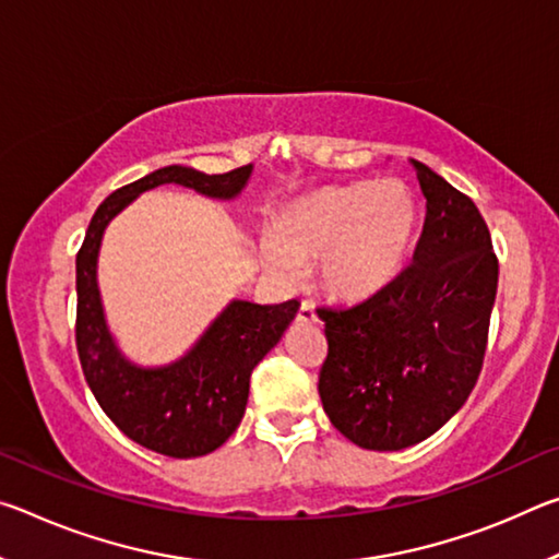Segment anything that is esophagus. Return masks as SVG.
Listing matches in <instances>:
<instances>
[{
  "label": "esophagus",
  "instance_id": "34e87169",
  "mask_svg": "<svg viewBox=\"0 0 559 559\" xmlns=\"http://www.w3.org/2000/svg\"><path fill=\"white\" fill-rule=\"evenodd\" d=\"M298 323H318V316H316V308L310 306V302H300L298 308V316H296Z\"/></svg>",
  "mask_w": 559,
  "mask_h": 559
}]
</instances>
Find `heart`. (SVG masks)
Returning <instances> with one entry per match:
<instances>
[{
	"instance_id": "b5f03b06",
	"label": "heart",
	"mask_w": 559,
	"mask_h": 559,
	"mask_svg": "<svg viewBox=\"0 0 559 559\" xmlns=\"http://www.w3.org/2000/svg\"><path fill=\"white\" fill-rule=\"evenodd\" d=\"M416 202L402 182L325 187L288 204L271 226L263 261L281 281L323 261L328 293L362 300L384 288L409 253Z\"/></svg>"
}]
</instances>
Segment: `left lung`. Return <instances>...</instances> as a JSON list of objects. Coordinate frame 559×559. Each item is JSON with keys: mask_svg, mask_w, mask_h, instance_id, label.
Masks as SVG:
<instances>
[{"mask_svg": "<svg viewBox=\"0 0 559 559\" xmlns=\"http://www.w3.org/2000/svg\"><path fill=\"white\" fill-rule=\"evenodd\" d=\"M427 197L414 261L370 298L318 310L328 357L318 392L333 427L370 451L429 439L484 367L498 259L478 206L412 159Z\"/></svg>", "mask_w": 559, "mask_h": 559, "instance_id": "left-lung-1", "label": "left lung"}]
</instances>
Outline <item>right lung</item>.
<instances>
[{
    "mask_svg": "<svg viewBox=\"0 0 559 559\" xmlns=\"http://www.w3.org/2000/svg\"><path fill=\"white\" fill-rule=\"evenodd\" d=\"M251 165L224 175H204L169 165L112 192L88 224L75 253V349L86 382L108 419L140 447L173 459L204 456L239 427L253 367L278 343L298 313V300L257 306L234 300L214 320L192 353L163 370H140L126 362L103 320L96 259L103 229L122 206L157 185H182L216 200L241 192Z\"/></svg>",
    "mask_w": 559,
    "mask_h": 559,
    "instance_id": "right-lung-1",
    "label": "right lung"
}]
</instances>
